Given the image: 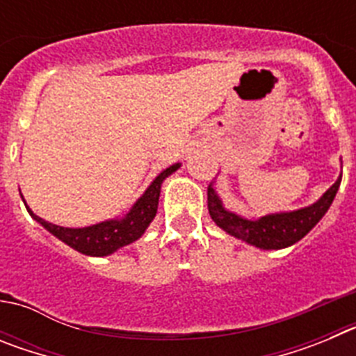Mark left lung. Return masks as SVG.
I'll return each instance as SVG.
<instances>
[{"mask_svg": "<svg viewBox=\"0 0 356 356\" xmlns=\"http://www.w3.org/2000/svg\"><path fill=\"white\" fill-rule=\"evenodd\" d=\"M341 180L342 176H339L337 181L314 205L292 212L269 213L260 219H246L226 210L221 197L217 196L212 185H209V212L213 222L232 237L260 250H282L301 241L323 219L333 203Z\"/></svg>", "mask_w": 356, "mask_h": 356, "instance_id": "obj_1", "label": "left lung"}]
</instances>
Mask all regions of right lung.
I'll use <instances>...</instances> for the list:
<instances>
[{"mask_svg": "<svg viewBox=\"0 0 356 356\" xmlns=\"http://www.w3.org/2000/svg\"><path fill=\"white\" fill-rule=\"evenodd\" d=\"M180 165L181 163H172L171 168L163 169L155 180L151 181L149 187L146 188V193L135 201V205L131 207L130 212L124 217H118V219H108V221L85 226V228H64V226L44 221L42 217L31 212L30 207H26V210L39 225L48 229L49 234L55 235L56 238H60L62 242H65L72 250H76L78 253L89 254V257H106V254H112L114 251L121 250V248L128 246L139 237H143L149 222L156 216L160 187H162L163 180L169 175H172Z\"/></svg>", "mask_w": 356, "mask_h": 356, "instance_id": "obj_1", "label": "right lung"}]
</instances>
